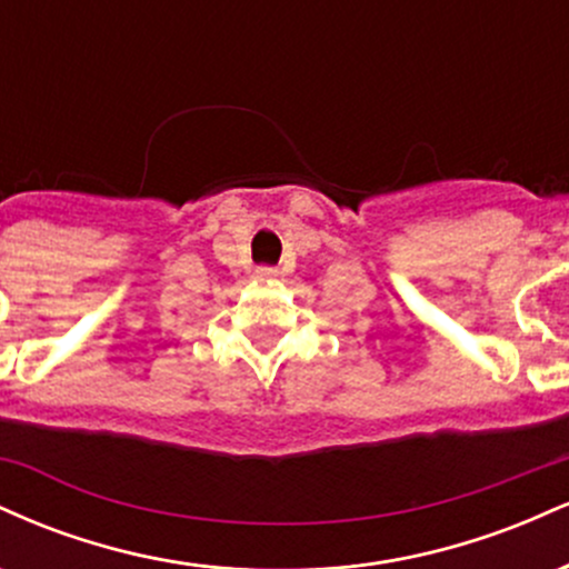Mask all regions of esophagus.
<instances>
[{
    "label": "esophagus",
    "instance_id": "obj_1",
    "mask_svg": "<svg viewBox=\"0 0 569 569\" xmlns=\"http://www.w3.org/2000/svg\"><path fill=\"white\" fill-rule=\"evenodd\" d=\"M257 278L259 280H276L278 278V270H276V267H259Z\"/></svg>",
    "mask_w": 569,
    "mask_h": 569
}]
</instances>
